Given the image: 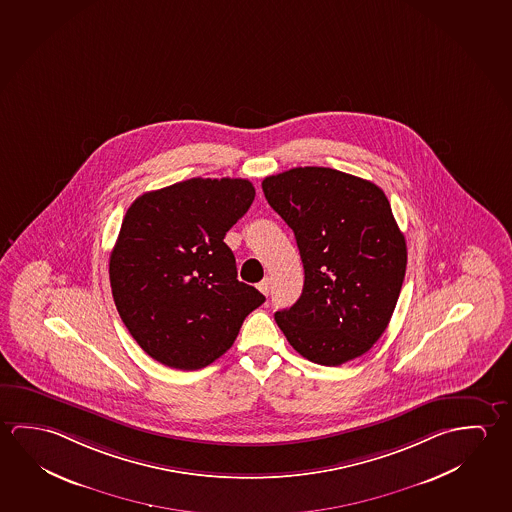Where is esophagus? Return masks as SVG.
<instances>
[{
	"instance_id": "obj_1",
	"label": "esophagus",
	"mask_w": 512,
	"mask_h": 512,
	"mask_svg": "<svg viewBox=\"0 0 512 512\" xmlns=\"http://www.w3.org/2000/svg\"><path fill=\"white\" fill-rule=\"evenodd\" d=\"M269 284H271V282H269V278H264V280H262V282H260V284H259L260 293L266 294V296H268Z\"/></svg>"
}]
</instances>
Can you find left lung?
I'll list each match as a JSON object with an SVG mask.
<instances>
[{
	"instance_id": "8db88e82",
	"label": "left lung",
	"mask_w": 512,
	"mask_h": 512,
	"mask_svg": "<svg viewBox=\"0 0 512 512\" xmlns=\"http://www.w3.org/2000/svg\"><path fill=\"white\" fill-rule=\"evenodd\" d=\"M269 205L293 228L305 282L275 321L289 344L321 366H341L384 334L400 296L407 244L378 185L330 168L266 176Z\"/></svg>"
}]
</instances>
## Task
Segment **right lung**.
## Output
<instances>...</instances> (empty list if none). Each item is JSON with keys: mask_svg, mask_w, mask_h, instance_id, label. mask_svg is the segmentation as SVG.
<instances>
[{"mask_svg": "<svg viewBox=\"0 0 512 512\" xmlns=\"http://www.w3.org/2000/svg\"><path fill=\"white\" fill-rule=\"evenodd\" d=\"M253 198L244 178H191L144 193L126 210L110 253V287L151 359L184 371L209 366L266 300L237 280L223 241Z\"/></svg>", "mask_w": 512, "mask_h": 512, "instance_id": "obj_1", "label": "right lung"}]
</instances>
